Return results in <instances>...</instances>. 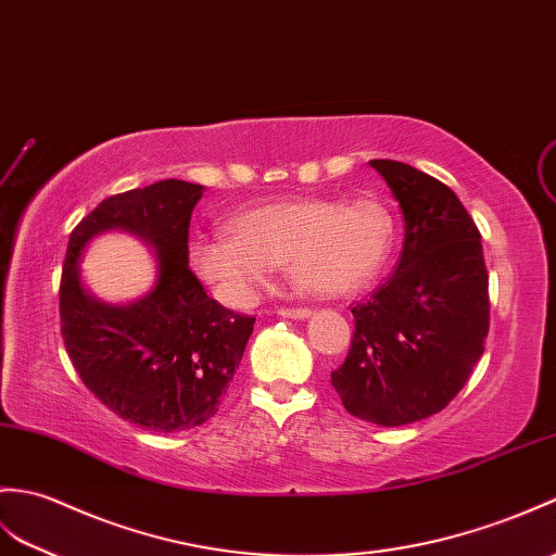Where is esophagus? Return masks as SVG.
Masks as SVG:
<instances>
[{
    "mask_svg": "<svg viewBox=\"0 0 556 556\" xmlns=\"http://www.w3.org/2000/svg\"><path fill=\"white\" fill-rule=\"evenodd\" d=\"M277 315H281V317H291V319H305V317H309L313 313H309L307 307H279V309H277Z\"/></svg>",
    "mask_w": 556,
    "mask_h": 556,
    "instance_id": "obj_1",
    "label": "esophagus"
}]
</instances>
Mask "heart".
<instances>
[{
	"instance_id": "1",
	"label": "heart",
	"mask_w": 556,
	"mask_h": 556,
	"mask_svg": "<svg viewBox=\"0 0 556 556\" xmlns=\"http://www.w3.org/2000/svg\"><path fill=\"white\" fill-rule=\"evenodd\" d=\"M227 231L191 239L187 261L229 307L253 305L275 265L307 293H357L381 275L395 241L391 213L371 199L263 203L229 217Z\"/></svg>"
}]
</instances>
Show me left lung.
<instances>
[{
  "instance_id": "1",
  "label": "left lung",
  "mask_w": 556,
  "mask_h": 556,
  "mask_svg": "<svg viewBox=\"0 0 556 556\" xmlns=\"http://www.w3.org/2000/svg\"><path fill=\"white\" fill-rule=\"evenodd\" d=\"M405 217L395 273L357 303L345 363L331 371L343 407L405 426L450 405L469 381L490 327L481 231L457 193L407 163L369 161Z\"/></svg>"
}]
</instances>
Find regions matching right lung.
<instances>
[{
  "instance_id": "obj_1",
  "label": "right lung",
  "mask_w": 556,
  "mask_h": 556,
  "mask_svg": "<svg viewBox=\"0 0 556 556\" xmlns=\"http://www.w3.org/2000/svg\"><path fill=\"white\" fill-rule=\"evenodd\" d=\"M201 185L161 179L103 199L71 231L61 273V337L83 383L121 419L173 433L208 421L235 379L255 317L227 309L189 269L191 211ZM125 228L157 249L160 279L130 306L97 302L79 281L89 238Z\"/></svg>"
}]
</instances>
